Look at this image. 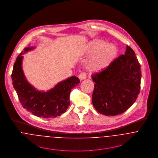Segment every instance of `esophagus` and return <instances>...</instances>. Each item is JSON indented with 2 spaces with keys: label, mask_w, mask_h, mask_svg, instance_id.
<instances>
[{
  "label": "esophagus",
  "mask_w": 158,
  "mask_h": 158,
  "mask_svg": "<svg viewBox=\"0 0 158 158\" xmlns=\"http://www.w3.org/2000/svg\"><path fill=\"white\" fill-rule=\"evenodd\" d=\"M79 77L81 80H84V79H86V77H87L86 74L85 73H81L79 76Z\"/></svg>",
  "instance_id": "esophagus-1"
}]
</instances>
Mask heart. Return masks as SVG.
Returning a JSON list of instances; mask_svg holds the SVG:
<instances>
[{
    "mask_svg": "<svg viewBox=\"0 0 158 158\" xmlns=\"http://www.w3.org/2000/svg\"><path fill=\"white\" fill-rule=\"evenodd\" d=\"M102 42H93L88 47V53H97L91 60L89 67L91 70L101 71L108 67L114 59L117 54V48L112 45H107Z\"/></svg>",
    "mask_w": 158,
    "mask_h": 158,
    "instance_id": "obj_1",
    "label": "heart"
}]
</instances>
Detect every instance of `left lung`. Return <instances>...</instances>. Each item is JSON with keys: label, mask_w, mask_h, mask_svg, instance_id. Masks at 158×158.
Masks as SVG:
<instances>
[{"label": "left lung", "mask_w": 158, "mask_h": 158, "mask_svg": "<svg viewBox=\"0 0 158 158\" xmlns=\"http://www.w3.org/2000/svg\"><path fill=\"white\" fill-rule=\"evenodd\" d=\"M94 82L92 102L105 116H116L128 109L140 92V64L134 51L127 46L125 54L91 76Z\"/></svg>", "instance_id": "left-lung-1"}]
</instances>
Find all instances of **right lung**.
<instances>
[{
    "label": "right lung",
    "mask_w": 158,
    "mask_h": 158,
    "mask_svg": "<svg viewBox=\"0 0 158 158\" xmlns=\"http://www.w3.org/2000/svg\"><path fill=\"white\" fill-rule=\"evenodd\" d=\"M34 48L33 47L25 48L24 53ZM18 56L11 74L13 87L20 102L25 109L37 117L51 118L59 116L70 106L71 90L79 84V78L71 76L47 92L38 91L27 81L23 74L22 54Z\"/></svg>",
    "instance_id": "1"
}]
</instances>
